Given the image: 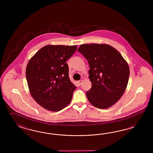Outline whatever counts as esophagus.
<instances>
[{
	"label": "esophagus",
	"instance_id": "obj_1",
	"mask_svg": "<svg viewBox=\"0 0 153 153\" xmlns=\"http://www.w3.org/2000/svg\"><path fill=\"white\" fill-rule=\"evenodd\" d=\"M82 82H83V80H79V81H78V83H79V85H81L82 83Z\"/></svg>",
	"mask_w": 153,
	"mask_h": 153
}]
</instances>
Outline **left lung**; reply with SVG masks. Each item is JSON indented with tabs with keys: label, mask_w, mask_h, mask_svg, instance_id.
<instances>
[{
	"label": "left lung",
	"mask_w": 153,
	"mask_h": 153,
	"mask_svg": "<svg viewBox=\"0 0 153 153\" xmlns=\"http://www.w3.org/2000/svg\"><path fill=\"white\" fill-rule=\"evenodd\" d=\"M77 51L90 66L92 87L86 92L88 102L99 109L111 107L127 88L130 76L127 62L117 49L106 44H82Z\"/></svg>",
	"instance_id": "obj_1"
}]
</instances>
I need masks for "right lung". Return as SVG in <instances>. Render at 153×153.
I'll list each match as a JSON object with an SVG mask.
<instances>
[{"label": "right lung", "mask_w": 153, "mask_h": 153, "mask_svg": "<svg viewBox=\"0 0 153 153\" xmlns=\"http://www.w3.org/2000/svg\"><path fill=\"white\" fill-rule=\"evenodd\" d=\"M77 48L48 45L28 62L26 76L30 93L37 103L48 111H59L71 102L76 86L70 81L65 62Z\"/></svg>", "instance_id": "obj_1"}]
</instances>
